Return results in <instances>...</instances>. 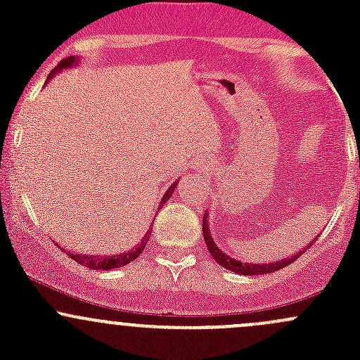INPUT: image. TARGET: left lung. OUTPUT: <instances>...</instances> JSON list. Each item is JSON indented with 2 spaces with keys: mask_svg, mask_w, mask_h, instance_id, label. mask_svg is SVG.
<instances>
[{
  "mask_svg": "<svg viewBox=\"0 0 360 360\" xmlns=\"http://www.w3.org/2000/svg\"><path fill=\"white\" fill-rule=\"evenodd\" d=\"M202 230H203V240H205V245H207V250H209L210 254H212L214 261H217V263L221 264L223 268H226V270L233 271V274H240V275H263V274H274V271L281 270V268L288 266V264H291L294 259H297V257L301 256V254L304 252L308 248H310L311 244H314L315 240H317V237H315V240H311L310 244H308V248H304L303 250H296V252L291 254V257H284V259H278V261H268V263H242L240 259H235V257L228 256L226 252H224L223 249L217 248V244L214 242V237L212 233H210V224H209V212L205 210V214H203V224H202Z\"/></svg>",
  "mask_w": 360,
  "mask_h": 360,
  "instance_id": "left-lung-1",
  "label": "left lung"
}]
</instances>
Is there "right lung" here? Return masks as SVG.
<instances>
[{"instance_id":"right-lung-1","label":"right lung","mask_w":360,"mask_h":360,"mask_svg":"<svg viewBox=\"0 0 360 360\" xmlns=\"http://www.w3.org/2000/svg\"><path fill=\"white\" fill-rule=\"evenodd\" d=\"M78 66H79L78 57H76V56L66 57V59L60 60V63L52 69V72H50L49 78H46V79H52L53 76L57 75V72L64 71V69H71V68H78ZM177 183H179V179H176L172 184H170L169 188H167V191L163 193L162 200H160V207L165 205V202L169 200L170 197H172L174 190H176V186H177ZM150 231H151V228H148V231L144 233V237L141 238L139 245H137L136 249H129V250H125V252L111 254V256H92V254H75V252H71V250H69L68 256L72 257L76 263H79V264H83V266L90 268V270L106 271V270H112V268H122V266H125V264H129L130 261H134V259H137V257H139V254L143 252L144 248H146L148 240H150ZM63 250H66V249H63Z\"/></svg>"}]
</instances>
